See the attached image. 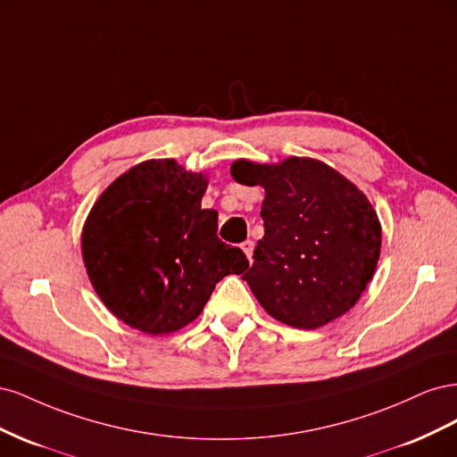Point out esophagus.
I'll return each instance as SVG.
<instances>
[{"instance_id":"obj_1","label":"esophagus","mask_w":457,"mask_h":457,"mask_svg":"<svg viewBox=\"0 0 457 457\" xmlns=\"http://www.w3.org/2000/svg\"><path fill=\"white\" fill-rule=\"evenodd\" d=\"M240 247H242V252L245 253V257L252 261V255H253V242H252V240H245V242L240 244Z\"/></svg>"}]
</instances>
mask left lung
<instances>
[{
  "label": "left lung",
  "instance_id": "obj_1",
  "mask_svg": "<svg viewBox=\"0 0 457 457\" xmlns=\"http://www.w3.org/2000/svg\"><path fill=\"white\" fill-rule=\"evenodd\" d=\"M240 185H261L262 237L242 278L272 318L314 329L353 309L376 270L381 227L368 198L329 165L238 160Z\"/></svg>",
  "mask_w": 457,
  "mask_h": 457
}]
</instances>
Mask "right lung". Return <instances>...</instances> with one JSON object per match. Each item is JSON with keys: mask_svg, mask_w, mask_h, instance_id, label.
I'll return each mask as SVG.
<instances>
[{"mask_svg": "<svg viewBox=\"0 0 457 457\" xmlns=\"http://www.w3.org/2000/svg\"><path fill=\"white\" fill-rule=\"evenodd\" d=\"M205 179L173 160H150L118 177L81 234L95 292L120 320L160 336L190 324L227 274L250 261L217 237L202 210Z\"/></svg>", "mask_w": 457, "mask_h": 457, "instance_id": "right-lung-1", "label": "right lung"}]
</instances>
